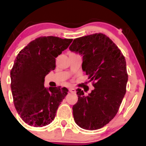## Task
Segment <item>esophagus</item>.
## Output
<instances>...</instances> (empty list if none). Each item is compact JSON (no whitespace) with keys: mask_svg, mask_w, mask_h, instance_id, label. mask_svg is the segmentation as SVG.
<instances>
[{"mask_svg":"<svg viewBox=\"0 0 146 146\" xmlns=\"http://www.w3.org/2000/svg\"><path fill=\"white\" fill-rule=\"evenodd\" d=\"M69 91L71 92V93H76V90H75V88H69Z\"/></svg>","mask_w":146,"mask_h":146,"instance_id":"34e87169","label":"esophagus"}]
</instances>
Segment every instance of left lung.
Segmentation results:
<instances>
[{"label":"left lung","mask_w":146,"mask_h":146,"mask_svg":"<svg viewBox=\"0 0 146 146\" xmlns=\"http://www.w3.org/2000/svg\"><path fill=\"white\" fill-rule=\"evenodd\" d=\"M69 49L83 56L82 68L95 87L88 96L77 89L75 122L83 129L98 130L115 117L125 94V59L117 45L101 33L75 38Z\"/></svg>","instance_id":"1"}]
</instances>
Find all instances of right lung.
Instances as JSON below:
<instances>
[{
	"label": "right lung",
	"instance_id": "obj_1",
	"mask_svg": "<svg viewBox=\"0 0 146 146\" xmlns=\"http://www.w3.org/2000/svg\"><path fill=\"white\" fill-rule=\"evenodd\" d=\"M73 39L44 36L22 49L10 72L14 106L22 119L34 127L49 124L58 106L67 95L65 87L44 86V78L56 68V58Z\"/></svg>",
	"mask_w": 146,
	"mask_h": 146
}]
</instances>
